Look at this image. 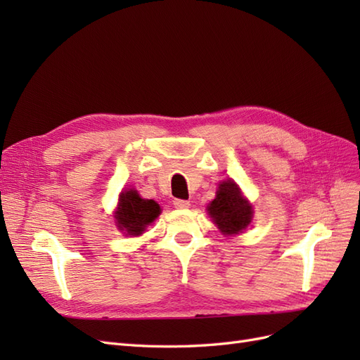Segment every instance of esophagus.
I'll list each match as a JSON object with an SVG mask.
<instances>
[{
    "label": "esophagus",
    "mask_w": 360,
    "mask_h": 360,
    "mask_svg": "<svg viewBox=\"0 0 360 360\" xmlns=\"http://www.w3.org/2000/svg\"><path fill=\"white\" fill-rule=\"evenodd\" d=\"M189 205L191 202L186 200H174V207H176V209H188Z\"/></svg>",
    "instance_id": "esophagus-1"
}]
</instances>
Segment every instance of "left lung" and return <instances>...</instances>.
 Here are the masks:
<instances>
[{"mask_svg":"<svg viewBox=\"0 0 360 360\" xmlns=\"http://www.w3.org/2000/svg\"><path fill=\"white\" fill-rule=\"evenodd\" d=\"M209 214L224 234L242 233L252 219V207L242 197L233 180L219 184L216 198L209 205Z\"/></svg>","mask_w":360,"mask_h":360,"instance_id":"1","label":"left lung"}]
</instances>
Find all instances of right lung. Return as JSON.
Masks as SVG:
<instances>
[{"label":"right lung","mask_w":360,"mask_h":360,"mask_svg":"<svg viewBox=\"0 0 360 360\" xmlns=\"http://www.w3.org/2000/svg\"><path fill=\"white\" fill-rule=\"evenodd\" d=\"M159 214V204L153 200H143L136 191L130 189L120 195L115 219L118 228L129 236H139Z\"/></svg>","instance_id":"add662e5"}]
</instances>
